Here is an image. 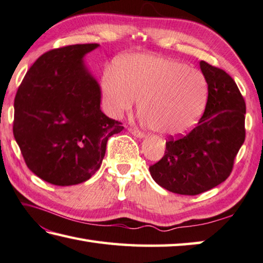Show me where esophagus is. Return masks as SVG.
<instances>
[{"label": "esophagus", "instance_id": "esophagus-1", "mask_svg": "<svg viewBox=\"0 0 263 263\" xmlns=\"http://www.w3.org/2000/svg\"><path fill=\"white\" fill-rule=\"evenodd\" d=\"M128 132L131 133L132 136H135L136 138H139V139H142V138H145V135L139 130H136V128H128Z\"/></svg>", "mask_w": 263, "mask_h": 263}]
</instances>
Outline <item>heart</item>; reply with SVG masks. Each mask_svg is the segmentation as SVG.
<instances>
[{"instance_id":"obj_1","label":"heart","mask_w":263,"mask_h":263,"mask_svg":"<svg viewBox=\"0 0 263 263\" xmlns=\"http://www.w3.org/2000/svg\"><path fill=\"white\" fill-rule=\"evenodd\" d=\"M103 93L112 116L130 111L139 100L140 118L163 136L184 135L201 118L208 100L202 72L183 62L138 54L110 69Z\"/></svg>"}]
</instances>
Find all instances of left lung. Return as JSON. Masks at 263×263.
I'll list each match as a JSON object with an SVG mask.
<instances>
[{"instance_id": "obj_1", "label": "left lung", "mask_w": 263, "mask_h": 263, "mask_svg": "<svg viewBox=\"0 0 263 263\" xmlns=\"http://www.w3.org/2000/svg\"><path fill=\"white\" fill-rule=\"evenodd\" d=\"M200 69L208 83L202 117L187 135L165 142L164 156L149 166L161 187L181 195H197L223 183L245 141L246 106L235 80L204 61Z\"/></svg>"}]
</instances>
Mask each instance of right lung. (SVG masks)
<instances>
[{
    "mask_svg": "<svg viewBox=\"0 0 263 263\" xmlns=\"http://www.w3.org/2000/svg\"><path fill=\"white\" fill-rule=\"evenodd\" d=\"M100 45L63 47L35 61L15 98L13 136L33 174L57 186L88 180L122 123L101 111V87L85 56Z\"/></svg>",
    "mask_w": 263,
    "mask_h": 263,
    "instance_id": "obj_1",
    "label": "right lung"
}]
</instances>
